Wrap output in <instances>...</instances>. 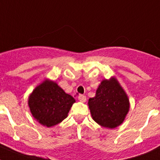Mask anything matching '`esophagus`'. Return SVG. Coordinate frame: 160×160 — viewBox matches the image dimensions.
Masks as SVG:
<instances>
[{
	"instance_id": "esophagus-1",
	"label": "esophagus",
	"mask_w": 160,
	"mask_h": 160,
	"mask_svg": "<svg viewBox=\"0 0 160 160\" xmlns=\"http://www.w3.org/2000/svg\"><path fill=\"white\" fill-rule=\"evenodd\" d=\"M78 98L79 101L82 102H85L87 101V97H86L85 95H82V94H80Z\"/></svg>"
}]
</instances>
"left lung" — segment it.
<instances>
[{"instance_id":"1","label":"left lung","mask_w":160,"mask_h":160,"mask_svg":"<svg viewBox=\"0 0 160 160\" xmlns=\"http://www.w3.org/2000/svg\"><path fill=\"white\" fill-rule=\"evenodd\" d=\"M91 116L102 127L114 128L123 122L129 111V100L115 78L103 80L95 97L88 102Z\"/></svg>"}]
</instances>
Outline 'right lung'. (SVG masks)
I'll use <instances>...</instances> for the list:
<instances>
[{"instance_id":"add662e5","label":"right lung","mask_w":160,"mask_h":160,"mask_svg":"<svg viewBox=\"0 0 160 160\" xmlns=\"http://www.w3.org/2000/svg\"><path fill=\"white\" fill-rule=\"evenodd\" d=\"M75 100L54 82L46 80L35 88L29 98L32 116L47 128L61 122L67 117Z\"/></svg>"}]
</instances>
